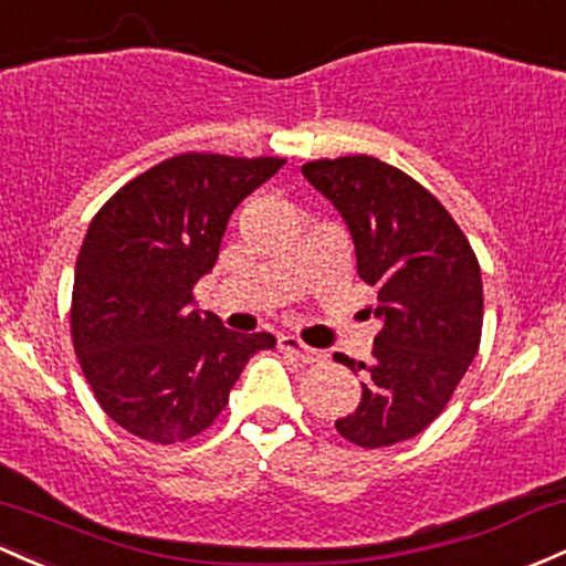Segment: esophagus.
I'll return each mask as SVG.
<instances>
[{
  "mask_svg": "<svg viewBox=\"0 0 566 566\" xmlns=\"http://www.w3.org/2000/svg\"><path fill=\"white\" fill-rule=\"evenodd\" d=\"M279 349L295 354V357L301 359V363H316V359L322 357L319 352L312 349V346H306L301 338H297V335H290V333L279 335Z\"/></svg>",
  "mask_w": 566,
  "mask_h": 566,
  "instance_id": "34e87169",
  "label": "esophagus"
}]
</instances>
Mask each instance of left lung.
<instances>
[{"instance_id": "8db88e82", "label": "left lung", "mask_w": 566, "mask_h": 566, "mask_svg": "<svg viewBox=\"0 0 566 566\" xmlns=\"http://www.w3.org/2000/svg\"><path fill=\"white\" fill-rule=\"evenodd\" d=\"M303 177L344 217L359 279L376 287L365 312L381 322L370 363L333 354L363 376L359 406L335 430L363 449L411 440L438 419L481 344L475 254L443 203L384 160H314Z\"/></svg>"}]
</instances>
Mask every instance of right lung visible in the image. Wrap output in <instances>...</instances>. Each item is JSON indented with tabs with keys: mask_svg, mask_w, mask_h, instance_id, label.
<instances>
[{
	"mask_svg": "<svg viewBox=\"0 0 566 566\" xmlns=\"http://www.w3.org/2000/svg\"><path fill=\"white\" fill-rule=\"evenodd\" d=\"M282 158L185 153L139 174L98 209L74 265L72 338L98 406L150 443H179L226 408L271 333H233L192 308L233 209Z\"/></svg>",
	"mask_w": 566,
	"mask_h": 566,
	"instance_id": "1",
	"label": "right lung"
}]
</instances>
